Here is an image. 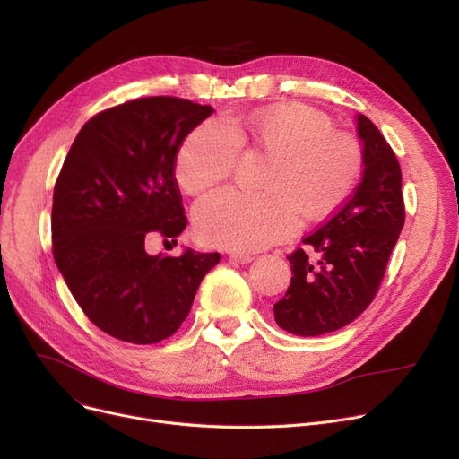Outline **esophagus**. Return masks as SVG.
<instances>
[{"label":"esophagus","instance_id":"esophagus-1","mask_svg":"<svg viewBox=\"0 0 459 459\" xmlns=\"http://www.w3.org/2000/svg\"><path fill=\"white\" fill-rule=\"evenodd\" d=\"M230 258L238 264H249L255 256L249 253H244V251H234V253H230Z\"/></svg>","mask_w":459,"mask_h":459}]
</instances>
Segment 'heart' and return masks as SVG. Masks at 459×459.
I'll list each match as a JSON object with an SVG mask.
<instances>
[{
    "instance_id": "obj_1",
    "label": "heart",
    "mask_w": 459,
    "mask_h": 459,
    "mask_svg": "<svg viewBox=\"0 0 459 459\" xmlns=\"http://www.w3.org/2000/svg\"><path fill=\"white\" fill-rule=\"evenodd\" d=\"M244 127L258 150L272 155L264 193L221 189L195 208V230L217 247L256 251L281 242L300 227V213L318 219L343 204L362 170V148L332 117L292 103L256 110ZM242 153V129L210 117L196 126L176 155V180L201 193L234 170Z\"/></svg>"
}]
</instances>
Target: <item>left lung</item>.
I'll list each match as a JSON object with an SVG mask.
<instances>
[{
	"mask_svg": "<svg viewBox=\"0 0 459 459\" xmlns=\"http://www.w3.org/2000/svg\"><path fill=\"white\" fill-rule=\"evenodd\" d=\"M364 144V174L349 201L304 238L316 253L289 255L290 287L273 304L279 328L323 335L352 323L373 302L390 253L405 223L402 169L385 136L364 114L356 116Z\"/></svg>",
	"mask_w": 459,
	"mask_h": 459,
	"instance_id": "left-lung-1",
	"label": "left lung"
}]
</instances>
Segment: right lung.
I'll list each match as a JSON object with an SVG mask.
<instances>
[{"label":"right lung","instance_id":"1","mask_svg":"<svg viewBox=\"0 0 459 459\" xmlns=\"http://www.w3.org/2000/svg\"><path fill=\"white\" fill-rule=\"evenodd\" d=\"M213 112L178 97H143L99 112L76 134L54 186V261L90 321L136 345L186 321L219 253L148 255L187 225L174 178L186 136Z\"/></svg>","mask_w":459,"mask_h":459}]
</instances>
